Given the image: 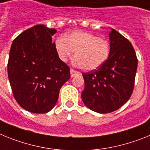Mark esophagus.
Instances as JSON below:
<instances>
[{"label":"esophagus","mask_w":150,"mask_h":150,"mask_svg":"<svg viewBox=\"0 0 150 150\" xmlns=\"http://www.w3.org/2000/svg\"><path fill=\"white\" fill-rule=\"evenodd\" d=\"M70 73H71V77H75L76 76V75H79V74H80V72L71 69H70Z\"/></svg>","instance_id":"34e87169"}]
</instances>
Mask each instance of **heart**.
<instances>
[{
	"instance_id": "heart-1",
	"label": "heart",
	"mask_w": 150,
	"mask_h": 150,
	"mask_svg": "<svg viewBox=\"0 0 150 150\" xmlns=\"http://www.w3.org/2000/svg\"><path fill=\"white\" fill-rule=\"evenodd\" d=\"M55 47L59 59L64 62L75 52L73 63L86 71L100 68L110 53L107 41L84 31H75L65 37H59L55 41Z\"/></svg>"
}]
</instances>
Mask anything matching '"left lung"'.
<instances>
[{"label": "left lung", "mask_w": 150, "mask_h": 150, "mask_svg": "<svg viewBox=\"0 0 150 150\" xmlns=\"http://www.w3.org/2000/svg\"><path fill=\"white\" fill-rule=\"evenodd\" d=\"M109 40L107 60L97 69L82 73L83 103L99 113L115 111L129 100L137 69V58L131 42L113 28Z\"/></svg>", "instance_id": "1"}]
</instances>
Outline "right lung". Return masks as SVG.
<instances>
[{"mask_svg":"<svg viewBox=\"0 0 150 150\" xmlns=\"http://www.w3.org/2000/svg\"><path fill=\"white\" fill-rule=\"evenodd\" d=\"M44 25L25 30L13 41L7 72L19 106L33 113H46L57 103L59 90L70 79L69 66L59 59L52 36Z\"/></svg>","mask_w":150,"mask_h":150,"instance_id":"add662e5","label":"right lung"}]
</instances>
